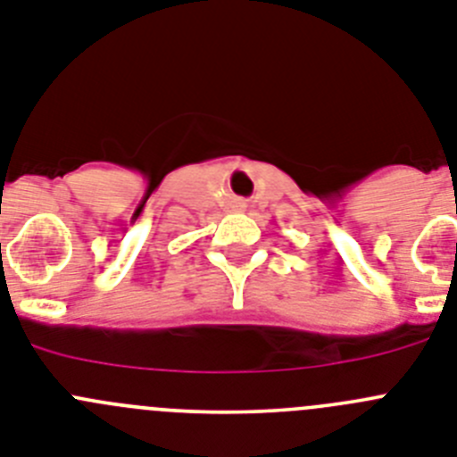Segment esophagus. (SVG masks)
I'll return each mask as SVG.
<instances>
[{"label":"esophagus","mask_w":457,"mask_h":457,"mask_svg":"<svg viewBox=\"0 0 457 457\" xmlns=\"http://www.w3.org/2000/svg\"><path fill=\"white\" fill-rule=\"evenodd\" d=\"M237 207H241V204H237Z\"/></svg>","instance_id":"1"}]
</instances>
